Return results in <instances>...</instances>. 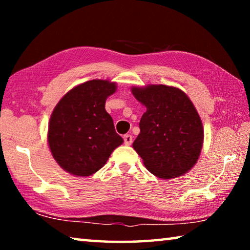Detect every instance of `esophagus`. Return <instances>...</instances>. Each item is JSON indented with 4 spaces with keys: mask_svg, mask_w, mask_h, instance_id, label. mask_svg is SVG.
Instances as JSON below:
<instances>
[{
    "mask_svg": "<svg viewBox=\"0 0 250 250\" xmlns=\"http://www.w3.org/2000/svg\"><path fill=\"white\" fill-rule=\"evenodd\" d=\"M124 140H125V146H130L131 143H132V141H133L132 135H130V134H125V137H124Z\"/></svg>",
    "mask_w": 250,
    "mask_h": 250,
    "instance_id": "esophagus-1",
    "label": "esophagus"
}]
</instances>
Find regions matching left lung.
<instances>
[{"label": "left lung", "mask_w": 250, "mask_h": 250, "mask_svg": "<svg viewBox=\"0 0 250 250\" xmlns=\"http://www.w3.org/2000/svg\"><path fill=\"white\" fill-rule=\"evenodd\" d=\"M146 107L133 149L143 164L160 179L188 173L200 158L204 141L202 120L184 91L166 84L131 88Z\"/></svg>", "instance_id": "obj_1"}]
</instances>
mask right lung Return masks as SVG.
I'll return each mask as SVG.
<instances>
[{"label":"right lung","mask_w":250,"mask_h":250,"mask_svg":"<svg viewBox=\"0 0 250 250\" xmlns=\"http://www.w3.org/2000/svg\"><path fill=\"white\" fill-rule=\"evenodd\" d=\"M116 83L94 79L80 83L58 101L50 116L47 141L53 158L66 172L89 176L122 145L104 104Z\"/></svg>","instance_id":"obj_1"}]
</instances>
